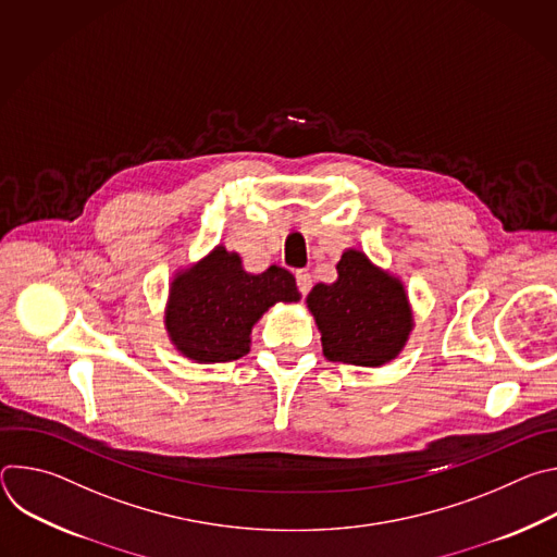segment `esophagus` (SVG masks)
<instances>
[{
  "label": "esophagus",
  "instance_id": "esophagus-1",
  "mask_svg": "<svg viewBox=\"0 0 557 557\" xmlns=\"http://www.w3.org/2000/svg\"><path fill=\"white\" fill-rule=\"evenodd\" d=\"M297 286L301 295H308V290L312 288V275L308 271H297Z\"/></svg>",
  "mask_w": 557,
  "mask_h": 557
}]
</instances>
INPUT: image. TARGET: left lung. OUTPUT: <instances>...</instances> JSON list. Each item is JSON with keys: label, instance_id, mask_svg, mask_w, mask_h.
Segmentation results:
<instances>
[{"label": "left lung", "instance_id": "1", "mask_svg": "<svg viewBox=\"0 0 557 557\" xmlns=\"http://www.w3.org/2000/svg\"><path fill=\"white\" fill-rule=\"evenodd\" d=\"M306 306L322 333L329 361L381 368L401 355L414 329L404 280L359 249L342 253L337 280L314 284Z\"/></svg>", "mask_w": 557, "mask_h": 557}]
</instances>
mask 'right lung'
Here are the masks:
<instances>
[{"instance_id": "right-lung-1", "label": "right lung", "mask_w": 557, "mask_h": 557, "mask_svg": "<svg viewBox=\"0 0 557 557\" xmlns=\"http://www.w3.org/2000/svg\"><path fill=\"white\" fill-rule=\"evenodd\" d=\"M293 273L269 267L249 273L243 258L213 247L178 269L170 282L165 331L172 346L194 363H222L251 350V331L275 304L299 301Z\"/></svg>"}]
</instances>
